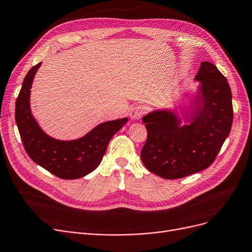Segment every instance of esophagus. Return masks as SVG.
<instances>
[{
    "mask_svg": "<svg viewBox=\"0 0 252 252\" xmlns=\"http://www.w3.org/2000/svg\"><path fill=\"white\" fill-rule=\"evenodd\" d=\"M144 114V108L139 105H136L130 109L129 112V117L131 120H138L140 117Z\"/></svg>",
    "mask_w": 252,
    "mask_h": 252,
    "instance_id": "esophagus-1",
    "label": "esophagus"
}]
</instances>
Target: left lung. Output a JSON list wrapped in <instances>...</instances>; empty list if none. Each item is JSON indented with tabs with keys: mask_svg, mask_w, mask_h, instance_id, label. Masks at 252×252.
I'll return each mask as SVG.
<instances>
[{
	"mask_svg": "<svg viewBox=\"0 0 252 252\" xmlns=\"http://www.w3.org/2000/svg\"><path fill=\"white\" fill-rule=\"evenodd\" d=\"M199 83L188 108L155 109L143 117L148 137L140 153L144 165L163 179H180L208 168L233 124L231 91L217 67L203 62ZM185 124H183V122Z\"/></svg>",
	"mask_w": 252,
	"mask_h": 252,
	"instance_id": "8db88e82",
	"label": "left lung"
}]
</instances>
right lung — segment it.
Here are the masks:
<instances>
[{
    "label": "right lung",
    "instance_id": "1",
    "mask_svg": "<svg viewBox=\"0 0 252 252\" xmlns=\"http://www.w3.org/2000/svg\"><path fill=\"white\" fill-rule=\"evenodd\" d=\"M40 66L41 63H38L29 70L15 103V121L26 152L35 163L59 178L85 177L98 167L109 140L127 123L128 118L99 124L77 139L61 140L47 135L30 106L32 84Z\"/></svg>",
    "mask_w": 252,
    "mask_h": 252
}]
</instances>
